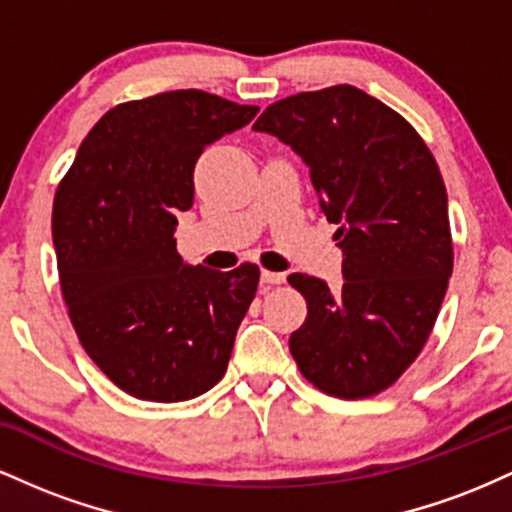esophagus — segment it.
I'll use <instances>...</instances> for the list:
<instances>
[{
    "label": "esophagus",
    "mask_w": 512,
    "mask_h": 512,
    "mask_svg": "<svg viewBox=\"0 0 512 512\" xmlns=\"http://www.w3.org/2000/svg\"><path fill=\"white\" fill-rule=\"evenodd\" d=\"M260 279H262V284H267V286H272V284H284L286 274H281V272H267V269H264V272L260 274Z\"/></svg>",
    "instance_id": "34e87169"
}]
</instances>
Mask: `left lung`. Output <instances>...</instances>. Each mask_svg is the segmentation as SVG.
<instances>
[{
    "mask_svg": "<svg viewBox=\"0 0 512 512\" xmlns=\"http://www.w3.org/2000/svg\"><path fill=\"white\" fill-rule=\"evenodd\" d=\"M252 129L303 158L344 255L337 293L317 276H289L308 303L291 356L327 395H378L421 354L448 291V192L436 158L402 115L349 84L272 103Z\"/></svg>",
    "mask_w": 512,
    "mask_h": 512,
    "instance_id": "1",
    "label": "left lung"
}]
</instances>
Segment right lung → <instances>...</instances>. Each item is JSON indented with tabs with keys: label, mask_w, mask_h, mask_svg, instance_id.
I'll return each mask as SVG.
<instances>
[{
	"label": "right lung",
	"mask_w": 512,
	"mask_h": 512,
	"mask_svg": "<svg viewBox=\"0 0 512 512\" xmlns=\"http://www.w3.org/2000/svg\"><path fill=\"white\" fill-rule=\"evenodd\" d=\"M257 105L185 88L108 110L57 187L52 243L64 303L91 361L127 395L185 402L223 378L260 267L182 262L178 211L204 146Z\"/></svg>",
	"instance_id": "obj_1"
}]
</instances>
